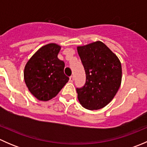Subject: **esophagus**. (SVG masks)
I'll use <instances>...</instances> for the list:
<instances>
[{
	"instance_id": "34e87169",
	"label": "esophagus",
	"mask_w": 147,
	"mask_h": 147,
	"mask_svg": "<svg viewBox=\"0 0 147 147\" xmlns=\"http://www.w3.org/2000/svg\"><path fill=\"white\" fill-rule=\"evenodd\" d=\"M74 81V76H70L69 77V82H72Z\"/></svg>"
}]
</instances>
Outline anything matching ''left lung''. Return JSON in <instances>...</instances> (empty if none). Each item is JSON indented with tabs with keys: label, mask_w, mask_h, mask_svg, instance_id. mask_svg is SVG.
<instances>
[{
	"label": "left lung",
	"mask_w": 147,
	"mask_h": 147,
	"mask_svg": "<svg viewBox=\"0 0 147 147\" xmlns=\"http://www.w3.org/2000/svg\"><path fill=\"white\" fill-rule=\"evenodd\" d=\"M78 52L86 74L84 85L76 89L78 100L85 109H102L112 101L119 90L121 63L100 41L79 46Z\"/></svg>",
	"instance_id": "8db88e82"
}]
</instances>
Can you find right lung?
Wrapping results in <instances>:
<instances>
[{"label":"right lung","instance_id":"add662e5","mask_svg":"<svg viewBox=\"0 0 147 147\" xmlns=\"http://www.w3.org/2000/svg\"><path fill=\"white\" fill-rule=\"evenodd\" d=\"M60 48L55 43L42 46L25 67L26 86L40 101H48L55 97L69 80L64 73L65 63L57 57Z\"/></svg>","mask_w":147,"mask_h":147}]
</instances>
